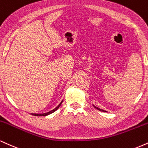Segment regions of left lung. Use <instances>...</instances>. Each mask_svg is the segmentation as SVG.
Returning <instances> with one entry per match:
<instances>
[{"label":"left lung","instance_id":"left-lung-1","mask_svg":"<svg viewBox=\"0 0 148 148\" xmlns=\"http://www.w3.org/2000/svg\"><path fill=\"white\" fill-rule=\"evenodd\" d=\"M94 108H96V109H97V110H99V111H101V112H106V111H105V110H102V109H100V108H97V107H96V106H93Z\"/></svg>","mask_w":148,"mask_h":148}]
</instances>
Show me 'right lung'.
<instances>
[{
    "mask_svg": "<svg viewBox=\"0 0 148 148\" xmlns=\"http://www.w3.org/2000/svg\"><path fill=\"white\" fill-rule=\"evenodd\" d=\"M62 102H63V101H62L61 102H60V104L58 105V106H57L56 108H54V110H51V111H50V112H47V113H44V114H32L34 115V116H47V115H49V114H50L53 113V112H54L56 111V110H57L58 109V108H59V107L60 106V105H61Z\"/></svg>",
    "mask_w": 148,
    "mask_h": 148,
    "instance_id": "add662e5",
    "label": "right lung"
}]
</instances>
